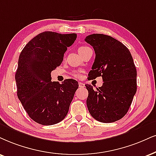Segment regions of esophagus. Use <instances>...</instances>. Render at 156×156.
Masks as SVG:
<instances>
[{"label":"esophagus","mask_w":156,"mask_h":156,"mask_svg":"<svg viewBox=\"0 0 156 156\" xmlns=\"http://www.w3.org/2000/svg\"><path fill=\"white\" fill-rule=\"evenodd\" d=\"M84 86H85V84H84V83H83V82H79V87L80 88H84Z\"/></svg>","instance_id":"esophagus-1"}]
</instances>
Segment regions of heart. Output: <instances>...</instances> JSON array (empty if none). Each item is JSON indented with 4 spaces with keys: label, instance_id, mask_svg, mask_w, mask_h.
Returning <instances> with one entry per match:
<instances>
[{
    "label": "heart",
    "instance_id": "1",
    "mask_svg": "<svg viewBox=\"0 0 156 156\" xmlns=\"http://www.w3.org/2000/svg\"><path fill=\"white\" fill-rule=\"evenodd\" d=\"M87 48H89V47H88V46H81V47L79 48V49H78L79 53H80L81 51H84V49ZM72 75L74 76V77H76V78H79V77H80V76H81V74H80V72H79V71H74V72L72 73Z\"/></svg>",
    "mask_w": 156,
    "mask_h": 156
}]
</instances>
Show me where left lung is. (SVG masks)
Segmentation results:
<instances>
[{
    "mask_svg": "<svg viewBox=\"0 0 156 156\" xmlns=\"http://www.w3.org/2000/svg\"><path fill=\"white\" fill-rule=\"evenodd\" d=\"M93 46L95 59L89 80L103 78V85L88 90L87 105L91 116L98 122L112 123L126 114L137 92V70L127 48L119 40L103 34L85 38Z\"/></svg>",
    "mask_w": 156,
    "mask_h": 156,
    "instance_id": "left-lung-1",
    "label": "left lung"
}]
</instances>
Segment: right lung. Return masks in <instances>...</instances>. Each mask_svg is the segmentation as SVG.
<instances>
[{
  "label": "right lung",
  "instance_id": "1",
  "mask_svg": "<svg viewBox=\"0 0 156 156\" xmlns=\"http://www.w3.org/2000/svg\"><path fill=\"white\" fill-rule=\"evenodd\" d=\"M76 34L43 32L30 40L19 55L15 74L17 96L29 116L42 125L61 122L68 113L79 87L73 79L51 81V73L61 65Z\"/></svg>",
  "mask_w": 156,
  "mask_h": 156
}]
</instances>
